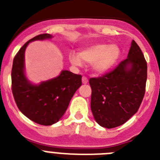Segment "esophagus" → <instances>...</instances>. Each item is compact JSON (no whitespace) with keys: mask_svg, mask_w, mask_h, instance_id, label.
<instances>
[{"mask_svg":"<svg viewBox=\"0 0 160 160\" xmlns=\"http://www.w3.org/2000/svg\"><path fill=\"white\" fill-rule=\"evenodd\" d=\"M88 80L87 77H85V76H83V77H82V83H83V84H88Z\"/></svg>","mask_w":160,"mask_h":160,"instance_id":"34e87169","label":"esophagus"}]
</instances>
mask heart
<instances>
[{
    "mask_svg": "<svg viewBox=\"0 0 160 160\" xmlns=\"http://www.w3.org/2000/svg\"><path fill=\"white\" fill-rule=\"evenodd\" d=\"M120 49L115 44H96L82 50L80 53L72 52L69 55L71 63L81 67L83 63L92 64V69L97 74L109 72L118 60Z\"/></svg>",
    "mask_w": 160,
    "mask_h": 160,
    "instance_id": "obj_1",
    "label": "heart"
}]
</instances>
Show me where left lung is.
<instances>
[{
	"mask_svg": "<svg viewBox=\"0 0 160 160\" xmlns=\"http://www.w3.org/2000/svg\"><path fill=\"white\" fill-rule=\"evenodd\" d=\"M147 65L140 47L132 40L128 55L113 71L91 78V110L101 126L114 128L137 113L145 94Z\"/></svg>",
	"mask_w": 160,
	"mask_h": 160,
	"instance_id": "8db88e82",
	"label": "left lung"
}]
</instances>
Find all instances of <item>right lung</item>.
Instances as JSON below:
<instances>
[{"instance_id":"add662e5","label":"right lung","mask_w":160,"mask_h":160,"mask_svg":"<svg viewBox=\"0 0 160 160\" xmlns=\"http://www.w3.org/2000/svg\"><path fill=\"white\" fill-rule=\"evenodd\" d=\"M42 34L29 40L14 57L12 68V92L19 110L29 119L42 126L59 122L66 112L71 99L82 84L80 75L63 70L55 78L33 84L25 73V51L30 42L51 39Z\"/></svg>"}]
</instances>
